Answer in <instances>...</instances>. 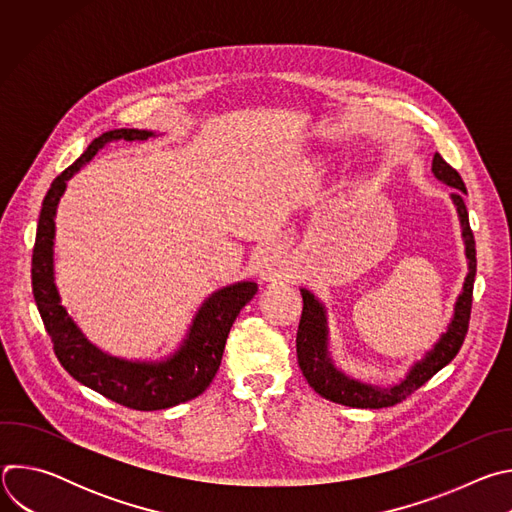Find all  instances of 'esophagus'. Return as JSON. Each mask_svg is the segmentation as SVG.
I'll return each instance as SVG.
<instances>
[{
	"mask_svg": "<svg viewBox=\"0 0 512 512\" xmlns=\"http://www.w3.org/2000/svg\"><path fill=\"white\" fill-rule=\"evenodd\" d=\"M257 269H259V275L267 281L279 277V253H277V249H273V247L263 249L259 259H257Z\"/></svg>",
	"mask_w": 512,
	"mask_h": 512,
	"instance_id": "obj_1",
	"label": "esophagus"
}]
</instances>
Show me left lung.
Segmentation results:
<instances>
[{
	"label": "left lung",
	"mask_w": 512,
	"mask_h": 512,
	"mask_svg": "<svg viewBox=\"0 0 512 512\" xmlns=\"http://www.w3.org/2000/svg\"><path fill=\"white\" fill-rule=\"evenodd\" d=\"M433 174L446 182L448 186L456 188L452 192V200L458 208L460 223H462V235L466 243V257H468V275L464 281V291L456 302L454 320L448 328V332L442 336V340L435 344L427 356L417 362L407 375V379L391 389H377L371 385H362L358 381L348 379L340 371L334 369V364L328 356V330H326V316L322 304L310 294L308 289H302L304 298V310L302 320L298 326L296 336V350H298V362L300 369L308 381V385L322 395L328 401L356 407V409H381V407H393L407 399L411 393H415L421 385H425L437 371H442L450 360L460 352L470 324V312H472V291H474V277H476V241L474 233L470 229L468 208L464 202L466 186L458 170H454L440 154L435 152L433 156Z\"/></svg>",
	"instance_id": "left-lung-1"
}]
</instances>
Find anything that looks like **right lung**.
<instances>
[{"mask_svg": "<svg viewBox=\"0 0 512 512\" xmlns=\"http://www.w3.org/2000/svg\"><path fill=\"white\" fill-rule=\"evenodd\" d=\"M150 135L152 131L141 129H113L93 139L87 152L50 184L42 202L32 251L34 300L58 362L72 379L135 411L168 409L204 393L221 367L233 322L257 294V283L253 281L218 289L196 314L184 346L170 360L158 364L127 362L101 352L60 306L52 277V245L56 204L66 188V180L79 172L107 141L148 139Z\"/></svg>", "mask_w": 512, "mask_h": 512, "instance_id": "add662e5", "label": "right lung"}]
</instances>
